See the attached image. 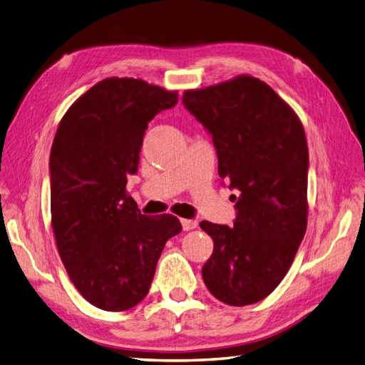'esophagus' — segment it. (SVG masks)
I'll return each mask as SVG.
<instances>
[{"label":"esophagus","instance_id":"1","mask_svg":"<svg viewBox=\"0 0 365 365\" xmlns=\"http://www.w3.org/2000/svg\"><path fill=\"white\" fill-rule=\"evenodd\" d=\"M180 222H182V227L185 231H191L194 228H197V220H194V219H182Z\"/></svg>","mask_w":365,"mask_h":365}]
</instances>
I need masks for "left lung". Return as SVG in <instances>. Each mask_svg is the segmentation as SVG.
I'll return each instance as SVG.
<instances>
[{
	"instance_id": "1",
	"label": "left lung",
	"mask_w": 365,
	"mask_h": 365,
	"mask_svg": "<svg viewBox=\"0 0 365 365\" xmlns=\"http://www.w3.org/2000/svg\"><path fill=\"white\" fill-rule=\"evenodd\" d=\"M182 100L212 137L219 175L240 192L231 228L200 222L214 242L203 282L228 305L256 304L284 279L307 230L304 126L267 83L248 76L186 91Z\"/></svg>"
}]
</instances>
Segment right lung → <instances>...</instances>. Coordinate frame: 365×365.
Here are the masks:
<instances>
[{
    "label": "right lung",
    "mask_w": 365,
    "mask_h": 365,
    "mask_svg": "<svg viewBox=\"0 0 365 365\" xmlns=\"http://www.w3.org/2000/svg\"><path fill=\"white\" fill-rule=\"evenodd\" d=\"M179 101L177 92L135 78H106L61 118L51 158V212L63 265L88 302L106 312L148 294L157 260L182 223L148 217L126 194L148 123Z\"/></svg>",
    "instance_id": "add662e5"
}]
</instances>
